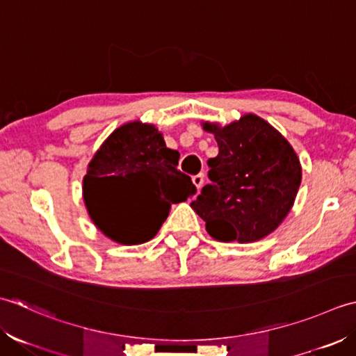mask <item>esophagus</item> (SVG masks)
Listing matches in <instances>:
<instances>
[{
    "mask_svg": "<svg viewBox=\"0 0 356 356\" xmlns=\"http://www.w3.org/2000/svg\"><path fill=\"white\" fill-rule=\"evenodd\" d=\"M192 179H193V184L197 186L198 192H200V191H201V187H202V184H204V173H198V175H195Z\"/></svg>",
    "mask_w": 356,
    "mask_h": 356,
    "instance_id": "obj_1",
    "label": "esophagus"
}]
</instances>
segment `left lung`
Instances as JSON below:
<instances>
[{"instance_id":"1","label":"left lung","mask_w":356,"mask_h":356,"mask_svg":"<svg viewBox=\"0 0 356 356\" xmlns=\"http://www.w3.org/2000/svg\"><path fill=\"white\" fill-rule=\"evenodd\" d=\"M220 152L210 158L209 178L191 207L207 234L222 243H253L289 215L301 184V163L290 143L255 113L230 124L202 121Z\"/></svg>"}]
</instances>
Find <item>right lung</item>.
Returning <instances> with one entry per match:
<instances>
[{
    "instance_id": "1",
    "label": "right lung",
    "mask_w": 356,
    "mask_h": 356,
    "mask_svg": "<svg viewBox=\"0 0 356 356\" xmlns=\"http://www.w3.org/2000/svg\"><path fill=\"white\" fill-rule=\"evenodd\" d=\"M178 159V150L165 146L155 124L136 120L115 129L90 159L83 179V200L93 224L120 244L154 238L173 202L197 193L191 177L177 169ZM127 180L146 185L149 200L117 205L118 191Z\"/></svg>"
}]
</instances>
